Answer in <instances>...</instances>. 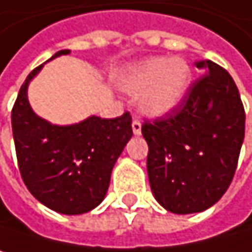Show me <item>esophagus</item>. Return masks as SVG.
Instances as JSON below:
<instances>
[{
	"mask_svg": "<svg viewBox=\"0 0 252 252\" xmlns=\"http://www.w3.org/2000/svg\"><path fill=\"white\" fill-rule=\"evenodd\" d=\"M131 127H133V133L136 136H140L142 134V122L139 119H134L133 124H131Z\"/></svg>",
	"mask_w": 252,
	"mask_h": 252,
	"instance_id": "1",
	"label": "esophagus"
}]
</instances>
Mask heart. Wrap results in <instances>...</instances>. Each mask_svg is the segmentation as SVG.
<instances>
[{
  "label": "heart",
  "instance_id": "b5f03b06",
  "mask_svg": "<svg viewBox=\"0 0 252 252\" xmlns=\"http://www.w3.org/2000/svg\"><path fill=\"white\" fill-rule=\"evenodd\" d=\"M192 82V69L183 59H149L121 81V88L140 97V109L149 116H164L173 112L186 97Z\"/></svg>",
  "mask_w": 252,
  "mask_h": 252
}]
</instances>
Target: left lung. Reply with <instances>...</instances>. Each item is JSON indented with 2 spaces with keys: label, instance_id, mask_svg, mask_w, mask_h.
Listing matches in <instances>:
<instances>
[{
  "label": "left lung",
  "instance_id": "8db88e82",
  "mask_svg": "<svg viewBox=\"0 0 252 252\" xmlns=\"http://www.w3.org/2000/svg\"><path fill=\"white\" fill-rule=\"evenodd\" d=\"M195 64L204 75L183 101L142 125L152 193L174 214L205 211L224 195L245 136V110L233 78L211 60Z\"/></svg>",
  "mask_w": 252,
  "mask_h": 252
}]
</instances>
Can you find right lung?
Masks as SVG:
<instances>
[{"instance_id":"1","label":"right lung","mask_w":252,"mask_h":252,"mask_svg":"<svg viewBox=\"0 0 252 252\" xmlns=\"http://www.w3.org/2000/svg\"><path fill=\"white\" fill-rule=\"evenodd\" d=\"M57 51L50 60L69 54ZM35 67L20 87L11 110L19 170L28 190L50 210L76 216L95 208L106 196L110 174L133 136L131 116H88L70 125H54L38 116L28 100Z\"/></svg>"}]
</instances>
